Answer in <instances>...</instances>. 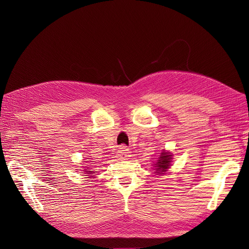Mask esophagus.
<instances>
[{
    "instance_id": "obj_1",
    "label": "esophagus",
    "mask_w": 249,
    "mask_h": 249,
    "mask_svg": "<svg viewBox=\"0 0 249 249\" xmlns=\"http://www.w3.org/2000/svg\"><path fill=\"white\" fill-rule=\"evenodd\" d=\"M129 156H130V149L126 146H120L116 153V157L118 159H122V160H124L125 158H127Z\"/></svg>"
}]
</instances>
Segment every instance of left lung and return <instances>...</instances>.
Listing matches in <instances>:
<instances>
[{"instance_id":"left-lung-1","label":"left lung","mask_w":249,"mask_h":249,"mask_svg":"<svg viewBox=\"0 0 249 249\" xmlns=\"http://www.w3.org/2000/svg\"><path fill=\"white\" fill-rule=\"evenodd\" d=\"M171 155L168 153V152H165V150H163V153L161 154L159 160L157 161V163L155 164L156 165V173H158V175H162L163 172L166 171L169 166H170V162H171Z\"/></svg>"}]
</instances>
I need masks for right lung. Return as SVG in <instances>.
Listing matches in <instances>:
<instances>
[{
	"label": "right lung",
	"instance_id": "right-lung-1",
	"mask_svg": "<svg viewBox=\"0 0 249 249\" xmlns=\"http://www.w3.org/2000/svg\"><path fill=\"white\" fill-rule=\"evenodd\" d=\"M86 171H88V170H86ZM88 172H89V173H88V175H91V173H92V172H90V171H88Z\"/></svg>",
	"mask_w": 249,
	"mask_h": 249
}]
</instances>
